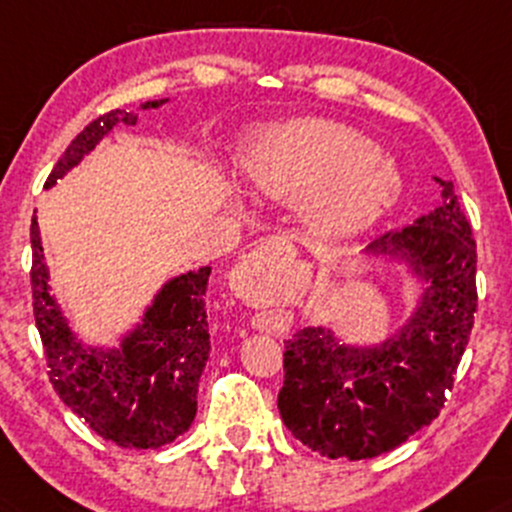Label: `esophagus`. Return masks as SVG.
<instances>
[{"label":"esophagus","instance_id":"esophagus-1","mask_svg":"<svg viewBox=\"0 0 512 512\" xmlns=\"http://www.w3.org/2000/svg\"><path fill=\"white\" fill-rule=\"evenodd\" d=\"M279 245H281V243H279V240H276V238H274V240H272V238H269V240H264V243H262V245H260V248H257V250H260V252H272L274 248H279Z\"/></svg>","mask_w":512,"mask_h":512}]
</instances>
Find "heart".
Here are the masks:
<instances>
[{
    "mask_svg": "<svg viewBox=\"0 0 512 512\" xmlns=\"http://www.w3.org/2000/svg\"><path fill=\"white\" fill-rule=\"evenodd\" d=\"M243 168L262 195L305 202L310 228L327 238L368 228L399 185L397 170L366 134L317 117L264 129Z\"/></svg>",
    "mask_w": 512,
    "mask_h": 512,
    "instance_id": "obj_1",
    "label": "heart"
}]
</instances>
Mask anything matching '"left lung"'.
Segmentation results:
<instances>
[{"instance_id":"8db88e82","label":"left lung","mask_w":512,"mask_h":512,"mask_svg":"<svg viewBox=\"0 0 512 512\" xmlns=\"http://www.w3.org/2000/svg\"><path fill=\"white\" fill-rule=\"evenodd\" d=\"M431 214L370 243L402 252L431 281L414 320L380 349H344L303 327L284 349L281 419L327 457L366 460L395 450L445 407L477 315V243L452 182Z\"/></svg>"}]
</instances>
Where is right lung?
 Returning <instances> with one entry per match:
<instances>
[{
  "mask_svg": "<svg viewBox=\"0 0 512 512\" xmlns=\"http://www.w3.org/2000/svg\"><path fill=\"white\" fill-rule=\"evenodd\" d=\"M166 101L142 103L158 108ZM115 125H134L125 110H110L81 129L52 168L48 187L84 158ZM33 315L55 392L98 436L120 448H161L190 428L197 383L209 358L207 286L211 269L187 272L158 293L142 330L115 354L84 351L48 291L38 219L31 221Z\"/></svg>",
  "mask_w": 512,
  "mask_h": 512,
  "instance_id": "obj_1",
  "label": "right lung"
}]
</instances>
